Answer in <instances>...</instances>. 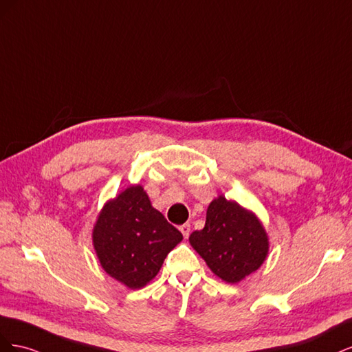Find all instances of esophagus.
<instances>
[{
	"label": "esophagus",
	"instance_id": "34e87169",
	"mask_svg": "<svg viewBox=\"0 0 352 352\" xmlns=\"http://www.w3.org/2000/svg\"><path fill=\"white\" fill-rule=\"evenodd\" d=\"M179 229H180V232H182V235L185 238L189 236V233H190V225H189V223H185V225H182Z\"/></svg>",
	"mask_w": 352,
	"mask_h": 352
}]
</instances>
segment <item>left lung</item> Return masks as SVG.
I'll return each mask as SVG.
<instances>
[{"label":"left lung","mask_w":352,"mask_h":352,"mask_svg":"<svg viewBox=\"0 0 352 352\" xmlns=\"http://www.w3.org/2000/svg\"><path fill=\"white\" fill-rule=\"evenodd\" d=\"M189 242L211 272L228 283H238L257 270L269 252L260 220L225 197L208 206L204 229L190 233Z\"/></svg>","instance_id":"1"}]
</instances>
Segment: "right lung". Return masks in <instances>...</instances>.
Segmentation results:
<instances>
[{
  "instance_id": "add662e5",
  "label": "right lung",
  "mask_w": 352,
  "mask_h": 352,
  "mask_svg": "<svg viewBox=\"0 0 352 352\" xmlns=\"http://www.w3.org/2000/svg\"><path fill=\"white\" fill-rule=\"evenodd\" d=\"M92 238L102 269L131 289H140L155 278L184 236L136 185L105 204Z\"/></svg>"
}]
</instances>
